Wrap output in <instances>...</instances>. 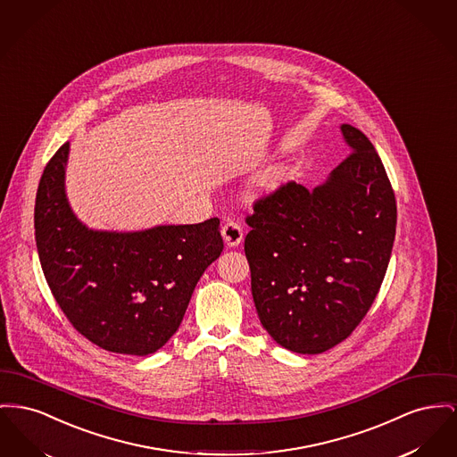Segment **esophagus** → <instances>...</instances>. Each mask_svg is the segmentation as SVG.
Listing matches in <instances>:
<instances>
[{
	"mask_svg": "<svg viewBox=\"0 0 457 457\" xmlns=\"http://www.w3.org/2000/svg\"><path fill=\"white\" fill-rule=\"evenodd\" d=\"M220 235H222V240L229 248H235L243 242L242 226L235 220H226L222 229H220Z\"/></svg>",
	"mask_w": 457,
	"mask_h": 457,
	"instance_id": "esophagus-1",
	"label": "esophagus"
}]
</instances>
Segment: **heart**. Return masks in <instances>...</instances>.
Instances as JSON below:
<instances>
[{
    "label": "heart",
    "mask_w": 457,
    "mask_h": 457,
    "mask_svg": "<svg viewBox=\"0 0 457 457\" xmlns=\"http://www.w3.org/2000/svg\"><path fill=\"white\" fill-rule=\"evenodd\" d=\"M290 174H292V170L287 163L269 165L264 170H261L250 183L248 196L252 200H259V198H268L270 195H276L288 183Z\"/></svg>",
    "instance_id": "b5f03b06"
}]
</instances>
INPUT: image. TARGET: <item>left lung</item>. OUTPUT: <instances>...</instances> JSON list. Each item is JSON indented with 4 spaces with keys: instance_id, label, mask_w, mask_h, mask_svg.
I'll return each instance as SVG.
<instances>
[{
    "instance_id": "8db88e82",
    "label": "left lung",
    "mask_w": 457,
    "mask_h": 457,
    "mask_svg": "<svg viewBox=\"0 0 457 457\" xmlns=\"http://www.w3.org/2000/svg\"><path fill=\"white\" fill-rule=\"evenodd\" d=\"M340 131L352 154L326 181L288 183L246 217L259 320L296 353L326 352L362 321L395 240V195L373 143L350 124Z\"/></svg>"
}]
</instances>
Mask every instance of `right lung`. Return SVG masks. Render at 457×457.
Returning <instances> with one entry per match:
<instances>
[{"instance_id":"1","label":"right lung","mask_w":457,"mask_h":457,"mask_svg":"<svg viewBox=\"0 0 457 457\" xmlns=\"http://www.w3.org/2000/svg\"><path fill=\"white\" fill-rule=\"evenodd\" d=\"M69 152V143L60 146L36 195V246L48 287L67 320L95 345L154 353L178 331L198 279L224 248L219 219L139 231L93 229L67 198Z\"/></svg>"}]
</instances>
